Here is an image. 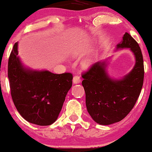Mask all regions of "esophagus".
<instances>
[{
    "instance_id": "obj_1",
    "label": "esophagus",
    "mask_w": 152,
    "mask_h": 152,
    "mask_svg": "<svg viewBox=\"0 0 152 152\" xmlns=\"http://www.w3.org/2000/svg\"><path fill=\"white\" fill-rule=\"evenodd\" d=\"M72 82H73V84H79V83H80L81 82V80H80V77L77 75L75 76L73 79H72Z\"/></svg>"
}]
</instances>
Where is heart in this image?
<instances>
[{"label": "heart", "instance_id": "b5f03b06", "mask_svg": "<svg viewBox=\"0 0 152 152\" xmlns=\"http://www.w3.org/2000/svg\"><path fill=\"white\" fill-rule=\"evenodd\" d=\"M91 64H92V61H91V59L84 60V61H83L82 63V65L84 66V68L90 67V66H91Z\"/></svg>", "mask_w": 152, "mask_h": 152}]
</instances>
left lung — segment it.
I'll list each match as a JSON object with an SVG mask.
<instances>
[{"label": "left lung", "mask_w": 152, "mask_h": 152, "mask_svg": "<svg viewBox=\"0 0 152 152\" xmlns=\"http://www.w3.org/2000/svg\"><path fill=\"white\" fill-rule=\"evenodd\" d=\"M129 48L136 63L121 79H113L107 72V61H97L82 75L87 111L95 122L109 125L121 121L132 111L140 95L144 80V64L140 48L127 32L116 46Z\"/></svg>", "instance_id": "1"}]
</instances>
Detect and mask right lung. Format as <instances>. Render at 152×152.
Wrapping results in <instances>:
<instances>
[{
  "label": "right lung",
  "instance_id": "right-lung-1",
  "mask_svg": "<svg viewBox=\"0 0 152 152\" xmlns=\"http://www.w3.org/2000/svg\"><path fill=\"white\" fill-rule=\"evenodd\" d=\"M18 54L16 42L8 61V78L14 105L28 122L50 125L59 116L72 86V75L28 68L23 65Z\"/></svg>",
  "mask_w": 152,
  "mask_h": 152
}]
</instances>
